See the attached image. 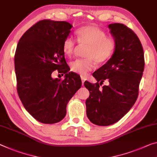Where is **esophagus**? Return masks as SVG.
<instances>
[{"label": "esophagus", "instance_id": "1", "mask_svg": "<svg viewBox=\"0 0 157 157\" xmlns=\"http://www.w3.org/2000/svg\"><path fill=\"white\" fill-rule=\"evenodd\" d=\"M86 80V78L84 76H81V81H82V85H83L84 81Z\"/></svg>", "mask_w": 157, "mask_h": 157}]
</instances>
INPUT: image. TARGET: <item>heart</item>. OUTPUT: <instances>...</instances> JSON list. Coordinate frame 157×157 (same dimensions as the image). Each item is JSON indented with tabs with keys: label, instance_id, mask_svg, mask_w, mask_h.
<instances>
[{
	"label": "heart",
	"instance_id": "b5f03b06",
	"mask_svg": "<svg viewBox=\"0 0 157 157\" xmlns=\"http://www.w3.org/2000/svg\"><path fill=\"white\" fill-rule=\"evenodd\" d=\"M77 40L81 45H88L86 50L87 59H78L71 63V70L74 73L85 76L94 67L93 59L98 63H103L112 56L116 48L115 40L107 36L106 32L95 26H83L76 31ZM76 42L73 37L65 38L62 50L68 57L73 55Z\"/></svg>",
	"mask_w": 157,
	"mask_h": 157
}]
</instances>
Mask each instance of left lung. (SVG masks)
Segmentation results:
<instances>
[{
	"instance_id": "8db88e82",
	"label": "left lung",
	"mask_w": 157,
	"mask_h": 157,
	"mask_svg": "<svg viewBox=\"0 0 157 157\" xmlns=\"http://www.w3.org/2000/svg\"><path fill=\"white\" fill-rule=\"evenodd\" d=\"M108 28L116 42L114 53L93 73L97 83H84L90 92L86 101L87 117L93 124L102 126L114 124L131 109L144 67L143 48L136 33L119 23L110 24ZM105 80L108 85L100 89Z\"/></svg>"
}]
</instances>
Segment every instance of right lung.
I'll use <instances>...</instances> for the list:
<instances>
[{
  "label": "right lung",
  "mask_w": 157,
  "mask_h": 157,
  "mask_svg": "<svg viewBox=\"0 0 157 157\" xmlns=\"http://www.w3.org/2000/svg\"><path fill=\"white\" fill-rule=\"evenodd\" d=\"M64 21L44 20L24 33L14 55L17 93L26 110L43 124H55L64 119L67 105L81 87L80 76L65 60L62 45L72 27ZM57 69L64 80L52 79Z\"/></svg>",
  "instance_id": "right-lung-1"
}]
</instances>
